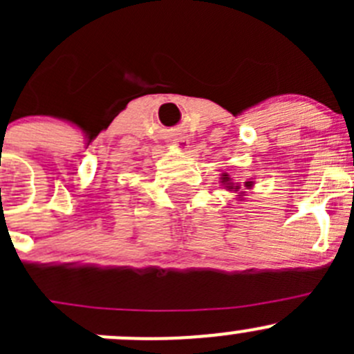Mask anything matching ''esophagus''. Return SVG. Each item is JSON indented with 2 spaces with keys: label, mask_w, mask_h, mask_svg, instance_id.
Here are the masks:
<instances>
[{
  "label": "esophagus",
  "mask_w": 354,
  "mask_h": 354,
  "mask_svg": "<svg viewBox=\"0 0 354 354\" xmlns=\"http://www.w3.org/2000/svg\"><path fill=\"white\" fill-rule=\"evenodd\" d=\"M174 144H176V145H185V140H183V138H176V140H174Z\"/></svg>",
  "instance_id": "34e87169"
}]
</instances>
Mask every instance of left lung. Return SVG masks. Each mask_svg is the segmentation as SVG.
Instances as JSON below:
<instances>
[{"label": "left lung", "instance_id": "8db88e82", "mask_svg": "<svg viewBox=\"0 0 354 354\" xmlns=\"http://www.w3.org/2000/svg\"><path fill=\"white\" fill-rule=\"evenodd\" d=\"M223 183L226 185L227 190H234V192L240 190V185H236V187H234V183H233V181H231V178L227 176V174H223ZM245 187L246 188L252 187V181H245Z\"/></svg>", "mask_w": 354, "mask_h": 354}]
</instances>
